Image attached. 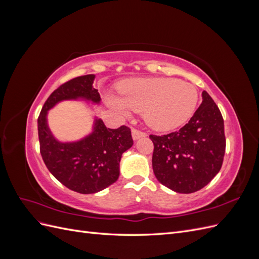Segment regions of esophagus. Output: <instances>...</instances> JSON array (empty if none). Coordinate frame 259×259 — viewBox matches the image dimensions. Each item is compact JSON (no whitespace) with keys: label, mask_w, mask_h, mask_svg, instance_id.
Listing matches in <instances>:
<instances>
[{"label":"esophagus","mask_w":259,"mask_h":259,"mask_svg":"<svg viewBox=\"0 0 259 259\" xmlns=\"http://www.w3.org/2000/svg\"><path fill=\"white\" fill-rule=\"evenodd\" d=\"M132 136H133V139L137 140L140 137H145L146 136V133L139 131V130H136V128H133L132 130Z\"/></svg>","instance_id":"esophagus-1"}]
</instances>
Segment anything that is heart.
Here are the masks:
<instances>
[{
	"mask_svg": "<svg viewBox=\"0 0 259 259\" xmlns=\"http://www.w3.org/2000/svg\"><path fill=\"white\" fill-rule=\"evenodd\" d=\"M119 96H108L114 110L142 112L145 122L156 131L176 128L189 120L198 104L197 89L176 77L133 79L119 86Z\"/></svg>",
	"mask_w": 259,
	"mask_h": 259,
	"instance_id": "heart-1",
	"label": "heart"
}]
</instances>
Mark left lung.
Returning <instances> with one entry per match:
<instances>
[{"label": "left lung", "mask_w": 259, "mask_h": 259, "mask_svg": "<svg viewBox=\"0 0 259 259\" xmlns=\"http://www.w3.org/2000/svg\"><path fill=\"white\" fill-rule=\"evenodd\" d=\"M202 104L190 121L167 135H150L154 149L153 173L178 193L205 187L221 170L226 150L224 119L217 105L202 92Z\"/></svg>", "instance_id": "obj_1"}]
</instances>
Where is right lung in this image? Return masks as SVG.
Listing matches in <instances>:
<instances>
[{
  "label": "right lung",
  "instance_id": "add662e5",
  "mask_svg": "<svg viewBox=\"0 0 259 259\" xmlns=\"http://www.w3.org/2000/svg\"><path fill=\"white\" fill-rule=\"evenodd\" d=\"M95 75L88 74L60 85L45 101L37 119L40 152L46 167L57 180L75 192L90 194L106 189L120 175L122 154L133 146L131 128H107L95 117L93 132L71 143H61L54 137L48 124L50 109L64 100L100 103V95L93 83Z\"/></svg>",
  "mask_w": 259,
  "mask_h": 259
}]
</instances>
